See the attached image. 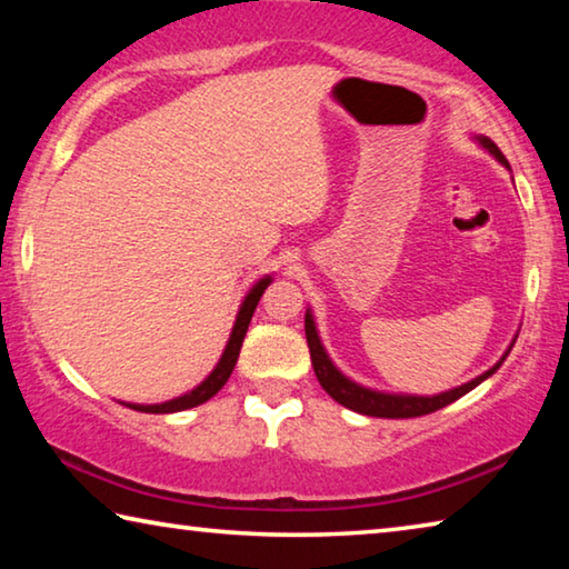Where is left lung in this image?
Wrapping results in <instances>:
<instances>
[{
	"label": "left lung",
	"mask_w": 569,
	"mask_h": 569,
	"mask_svg": "<svg viewBox=\"0 0 569 569\" xmlns=\"http://www.w3.org/2000/svg\"><path fill=\"white\" fill-rule=\"evenodd\" d=\"M479 142H481V148H487L489 152H492V156L499 162H502V166H507V158L502 156V150H499L492 140L481 138V134H479ZM306 341H308V351H311V363H313L316 379H319V383L326 389V393H329L333 401H339L341 407H346V409L366 413V417H381V419L423 417V413H431V411H437L441 407H447V403L457 401L459 397H465L467 391H471L475 387H479L481 381L492 377V373L499 369V366L505 363L507 353L512 351V346H515V343L509 346L507 353L492 366V369L485 371L477 379H471L469 383H461V387H457V389L445 391V393H437V397H409V393L373 391V389L359 387V383L351 381V379H346L343 373L331 363L329 353H326V349L321 346L319 331H316V323H313L311 311H306Z\"/></svg>",
	"instance_id": "obj_1"
}]
</instances>
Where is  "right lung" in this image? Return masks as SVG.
Wrapping results in <instances>:
<instances>
[{
	"mask_svg": "<svg viewBox=\"0 0 569 569\" xmlns=\"http://www.w3.org/2000/svg\"><path fill=\"white\" fill-rule=\"evenodd\" d=\"M268 283H271V276L261 278V281H258L253 288H250V293L246 296V301H243V306H240V311H238L233 333H230L223 356H220L218 366H216L213 371H210V377L203 383H200V387H196V389L188 391V393H182V397H178V399L166 401V403H150V407H146V403H128V407L134 409V411H146V413H172V411L192 409V407H198V403H206L210 397H216V393L226 387V381L230 379V373H233V366L238 361L240 346H243V339H246L248 323H250V319H253L256 306H258V301H261V296H263V291L268 288Z\"/></svg>",
	"mask_w": 569,
	"mask_h": 569,
	"instance_id": "right-lung-1",
	"label": "right lung"
}]
</instances>
